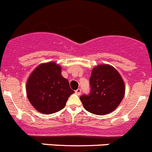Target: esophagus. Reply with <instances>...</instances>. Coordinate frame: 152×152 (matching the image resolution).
Returning a JSON list of instances; mask_svg holds the SVG:
<instances>
[{
  "instance_id": "esophagus-1",
  "label": "esophagus",
  "mask_w": 152,
  "mask_h": 152,
  "mask_svg": "<svg viewBox=\"0 0 152 152\" xmlns=\"http://www.w3.org/2000/svg\"><path fill=\"white\" fill-rule=\"evenodd\" d=\"M80 93H81V90L80 89H77L75 91V94H76L77 95H78V96L80 94Z\"/></svg>"
}]
</instances>
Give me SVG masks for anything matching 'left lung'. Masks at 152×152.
I'll use <instances>...</instances> for the list:
<instances>
[{"label":"left lung","instance_id":"left-lung-1","mask_svg":"<svg viewBox=\"0 0 152 152\" xmlns=\"http://www.w3.org/2000/svg\"><path fill=\"white\" fill-rule=\"evenodd\" d=\"M90 84L91 94L82 95L80 100L84 109L91 113L100 116L110 113L124 97V81L117 70L110 64H99L93 68Z\"/></svg>","mask_w":152,"mask_h":152}]
</instances>
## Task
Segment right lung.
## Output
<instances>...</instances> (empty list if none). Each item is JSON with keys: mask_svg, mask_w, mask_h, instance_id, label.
Segmentation results:
<instances>
[{"mask_svg": "<svg viewBox=\"0 0 152 152\" xmlns=\"http://www.w3.org/2000/svg\"><path fill=\"white\" fill-rule=\"evenodd\" d=\"M29 101L36 110L52 114L65 107L70 95L75 93L61 75V67L51 61L40 64L28 77L26 85Z\"/></svg>", "mask_w": 152, "mask_h": 152, "instance_id": "1", "label": "right lung"}]
</instances>
